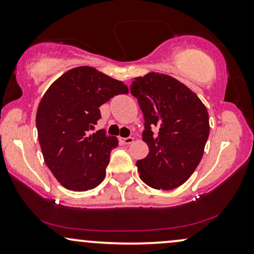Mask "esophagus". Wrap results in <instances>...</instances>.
<instances>
[{"mask_svg":"<svg viewBox=\"0 0 254 254\" xmlns=\"http://www.w3.org/2000/svg\"><path fill=\"white\" fill-rule=\"evenodd\" d=\"M121 141L124 144H131L133 142V137H125V138H122Z\"/></svg>","mask_w":254,"mask_h":254,"instance_id":"1","label":"esophagus"}]
</instances>
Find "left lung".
Here are the masks:
<instances>
[{"instance_id":"8db88e82","label":"left lung","mask_w":254,"mask_h":254,"mask_svg":"<svg viewBox=\"0 0 254 254\" xmlns=\"http://www.w3.org/2000/svg\"><path fill=\"white\" fill-rule=\"evenodd\" d=\"M130 92L143 112L142 139L149 154L137 161L139 178L157 190L183 185L202 160L209 137V115L185 84L159 72L131 82Z\"/></svg>"}]
</instances>
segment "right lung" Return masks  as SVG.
Masks as SVG:
<instances>
[{"label":"right lung","mask_w":254,"mask_h":254,"mask_svg":"<svg viewBox=\"0 0 254 254\" xmlns=\"http://www.w3.org/2000/svg\"><path fill=\"white\" fill-rule=\"evenodd\" d=\"M118 94H127L122 81L77 66L58 77L40 100L36 124L44 161L68 190H92L104 180L118 139L104 129L89 131L101 118L99 107Z\"/></svg>","instance_id":"1"}]
</instances>
